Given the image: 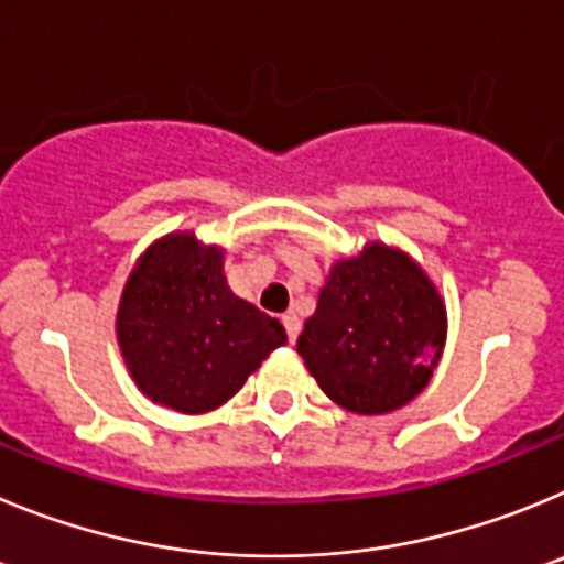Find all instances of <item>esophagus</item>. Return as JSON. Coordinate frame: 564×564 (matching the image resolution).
Here are the masks:
<instances>
[{
    "mask_svg": "<svg viewBox=\"0 0 564 564\" xmlns=\"http://www.w3.org/2000/svg\"><path fill=\"white\" fill-rule=\"evenodd\" d=\"M283 328H286L289 343H294V339H297V334H301V319L294 317V314H283Z\"/></svg>",
    "mask_w": 564,
    "mask_h": 564,
    "instance_id": "esophagus-1",
    "label": "esophagus"
}]
</instances>
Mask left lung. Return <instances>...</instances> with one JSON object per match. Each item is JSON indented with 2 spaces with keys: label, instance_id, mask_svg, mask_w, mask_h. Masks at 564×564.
Here are the masks:
<instances>
[{
  "label": "left lung",
  "instance_id": "obj_1",
  "mask_svg": "<svg viewBox=\"0 0 564 564\" xmlns=\"http://www.w3.org/2000/svg\"><path fill=\"white\" fill-rule=\"evenodd\" d=\"M446 343V308L427 272L373 241L332 267L297 354L339 408L382 415L427 388Z\"/></svg>",
  "mask_w": 564,
  "mask_h": 564
}]
</instances>
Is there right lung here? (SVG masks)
Listing matches in <instances>:
<instances>
[{
	"label": "right lung",
	"mask_w": 564,
	"mask_h": 564,
	"mask_svg": "<svg viewBox=\"0 0 564 564\" xmlns=\"http://www.w3.org/2000/svg\"><path fill=\"white\" fill-rule=\"evenodd\" d=\"M118 343L151 402L196 415L232 399L286 332L230 292L221 247L171 232L137 258L120 294Z\"/></svg>",
	"instance_id": "obj_1"
}]
</instances>
